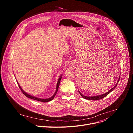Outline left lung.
I'll use <instances>...</instances> for the list:
<instances>
[{
  "mask_svg": "<svg viewBox=\"0 0 133 133\" xmlns=\"http://www.w3.org/2000/svg\"><path fill=\"white\" fill-rule=\"evenodd\" d=\"M120 75H121V74H120ZM120 75L119 76V78H118V81H117V83H116V85H115V86L113 88H112L111 89H110L109 91H108L107 92H106V93H105V94H102V95H97V96H84V95H83L79 91H79V94H81V95L82 96V97L83 98H84V99H88V100H91V101H97V100H99V99H102V98H103L104 97H106L107 95H108L111 91H112V90H114V89L115 88V87L117 86V85L118 84V82H119V78H120Z\"/></svg>",
  "mask_w": 133,
  "mask_h": 133,
  "instance_id": "8db88e82",
  "label": "left lung"
}]
</instances>
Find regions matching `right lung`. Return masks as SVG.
Instances as JSON below:
<instances>
[{
	"label": "right lung",
	"instance_id": "add662e5",
	"mask_svg": "<svg viewBox=\"0 0 133 133\" xmlns=\"http://www.w3.org/2000/svg\"><path fill=\"white\" fill-rule=\"evenodd\" d=\"M62 75L60 76V77L58 80V82H57V86H56V91H55V94L53 95L49 98H45V99H43V98H38V97H35V96H33L32 95H30L28 94V93L26 92L25 91H24L23 90V89L22 88V87H21V86L19 85V83L17 82L18 83V86L19 87V88L21 89V91L23 92V93L25 95V96H26L28 98H29L30 99H34V100H36V101H40V102H44V103H46V102H48L49 101H51V100H52L54 99V98L55 97L56 94H57V91H58V88H59V84H60V82H61V80L62 79Z\"/></svg>",
	"mask_w": 133,
	"mask_h": 133
}]
</instances>
